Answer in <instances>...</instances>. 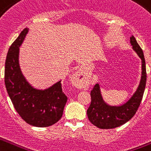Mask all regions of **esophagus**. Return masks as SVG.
<instances>
[{"instance_id":"obj_1","label":"esophagus","mask_w":151,"mask_h":151,"mask_svg":"<svg viewBox=\"0 0 151 151\" xmlns=\"http://www.w3.org/2000/svg\"><path fill=\"white\" fill-rule=\"evenodd\" d=\"M71 82L77 88H85L86 86L85 77L83 75V73L81 70L77 71L75 73H73L71 77Z\"/></svg>"}]
</instances>
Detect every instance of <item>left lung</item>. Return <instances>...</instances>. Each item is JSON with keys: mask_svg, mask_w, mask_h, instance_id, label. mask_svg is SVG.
I'll list each match as a JSON object with an SVG mask.
<instances>
[{"mask_svg": "<svg viewBox=\"0 0 151 151\" xmlns=\"http://www.w3.org/2000/svg\"><path fill=\"white\" fill-rule=\"evenodd\" d=\"M132 49L137 53L142 60V75L139 85L132 97L121 105H110L104 101L101 95V88L98 83L91 91V104L87 110V116L92 124L101 129L116 128L129 121L140 105L144 93L147 82L146 63L142 50L138 44L135 38H130Z\"/></svg>", "mask_w": 151, "mask_h": 151, "instance_id": "8db88e82", "label": "left lung"}]
</instances>
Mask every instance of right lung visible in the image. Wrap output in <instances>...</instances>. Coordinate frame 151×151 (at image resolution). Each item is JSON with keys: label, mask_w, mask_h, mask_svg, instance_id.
I'll use <instances>...</instances> for the list:
<instances>
[{"label": "right lung", "mask_w": 151, "mask_h": 151, "mask_svg": "<svg viewBox=\"0 0 151 151\" xmlns=\"http://www.w3.org/2000/svg\"><path fill=\"white\" fill-rule=\"evenodd\" d=\"M28 28L26 27L9 47L5 60L4 84L16 111L30 125L45 127L57 123L63 116L67 96L61 81L45 89H38L27 81L19 63V47Z\"/></svg>", "instance_id": "obj_1"}]
</instances>
